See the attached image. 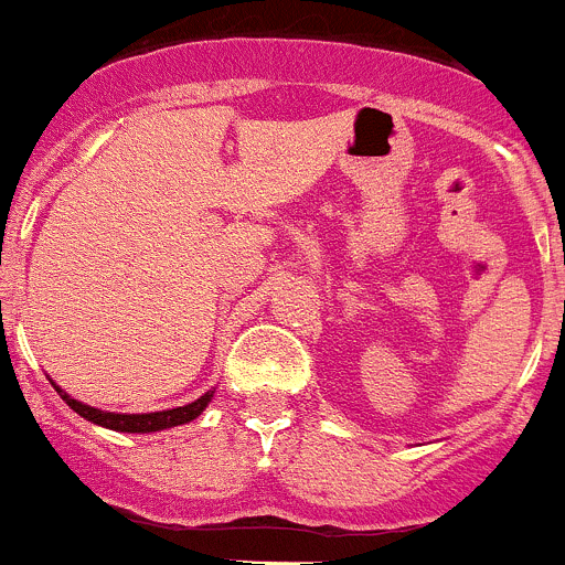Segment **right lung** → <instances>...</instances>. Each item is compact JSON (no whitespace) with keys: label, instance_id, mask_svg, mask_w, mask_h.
<instances>
[{"label":"right lung","instance_id":"right-lung-1","mask_svg":"<svg viewBox=\"0 0 565 565\" xmlns=\"http://www.w3.org/2000/svg\"><path fill=\"white\" fill-rule=\"evenodd\" d=\"M57 393L63 395L65 404H68L76 415L85 417V420L95 423V426L111 428V431H126V434H150V431H161V428L183 426V423L194 420V417H198L200 412L209 406V401L214 398V393H205V395H200L198 401H192V404L178 406V409L150 412V415H115V412L93 409V406H87V404H82V401L65 395L60 387H57Z\"/></svg>","mask_w":565,"mask_h":565}]
</instances>
